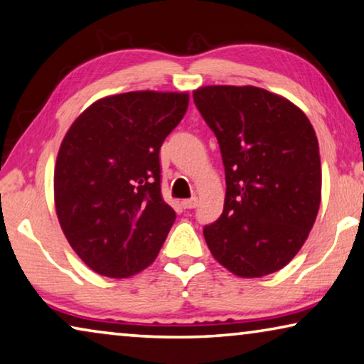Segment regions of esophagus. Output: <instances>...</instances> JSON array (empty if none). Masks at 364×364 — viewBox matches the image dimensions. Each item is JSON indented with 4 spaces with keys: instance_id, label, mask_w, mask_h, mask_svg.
<instances>
[{
    "instance_id": "1",
    "label": "esophagus",
    "mask_w": 364,
    "mask_h": 364,
    "mask_svg": "<svg viewBox=\"0 0 364 364\" xmlns=\"http://www.w3.org/2000/svg\"><path fill=\"white\" fill-rule=\"evenodd\" d=\"M183 208L184 209H194L198 205V198H191V199H184L183 200Z\"/></svg>"
}]
</instances>
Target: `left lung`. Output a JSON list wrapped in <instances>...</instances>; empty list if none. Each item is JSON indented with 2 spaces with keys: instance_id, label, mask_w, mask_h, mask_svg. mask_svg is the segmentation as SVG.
Segmentation results:
<instances>
[{
  "instance_id": "left-lung-1",
  "label": "left lung",
  "mask_w": 364,
  "mask_h": 364,
  "mask_svg": "<svg viewBox=\"0 0 364 364\" xmlns=\"http://www.w3.org/2000/svg\"><path fill=\"white\" fill-rule=\"evenodd\" d=\"M225 168L222 215L204 227L213 257L240 278L284 268L314 227L322 198L316 130L294 102L257 86L193 91Z\"/></svg>"
}]
</instances>
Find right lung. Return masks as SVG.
<instances>
[{
  "instance_id": "add662e5",
  "label": "right lung",
  "mask_w": 364,
  "mask_h": 364,
  "mask_svg": "<svg viewBox=\"0 0 364 364\" xmlns=\"http://www.w3.org/2000/svg\"><path fill=\"white\" fill-rule=\"evenodd\" d=\"M188 93L130 91L101 97L62 140L53 171L58 222L97 274L129 278L155 262L176 219L160 191V147Z\"/></svg>"
}]
</instances>
